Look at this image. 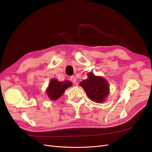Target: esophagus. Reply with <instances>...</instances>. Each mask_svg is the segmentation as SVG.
<instances>
[{
  "mask_svg": "<svg viewBox=\"0 0 152 152\" xmlns=\"http://www.w3.org/2000/svg\"><path fill=\"white\" fill-rule=\"evenodd\" d=\"M70 80L73 82V83L75 84V85H77V84H78L77 83V82H76L77 79H76L75 77H74V76H72V77H70Z\"/></svg>",
  "mask_w": 152,
  "mask_h": 152,
  "instance_id": "obj_1",
  "label": "esophagus"
}]
</instances>
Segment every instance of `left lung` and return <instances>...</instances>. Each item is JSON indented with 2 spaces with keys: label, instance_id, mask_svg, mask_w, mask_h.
<instances>
[{
  "label": "left lung",
  "instance_id": "left-lung-1",
  "mask_svg": "<svg viewBox=\"0 0 152 152\" xmlns=\"http://www.w3.org/2000/svg\"><path fill=\"white\" fill-rule=\"evenodd\" d=\"M87 76V79L80 82V86L93 102L103 103L110 93L108 82L103 77L96 76L92 72H89Z\"/></svg>",
  "mask_w": 152,
  "mask_h": 152
}]
</instances>
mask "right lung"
Instances as JSON below:
<instances>
[{"instance_id":"1","label":"right lung","mask_w":152,"mask_h":152,"mask_svg":"<svg viewBox=\"0 0 152 152\" xmlns=\"http://www.w3.org/2000/svg\"><path fill=\"white\" fill-rule=\"evenodd\" d=\"M72 86V82L68 80L59 81L56 79H52L45 91L50 100L56 101L63 94L66 89Z\"/></svg>"}]
</instances>
